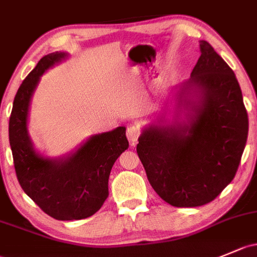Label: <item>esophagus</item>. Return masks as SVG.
Wrapping results in <instances>:
<instances>
[{
  "mask_svg": "<svg viewBox=\"0 0 257 257\" xmlns=\"http://www.w3.org/2000/svg\"><path fill=\"white\" fill-rule=\"evenodd\" d=\"M140 136V128L136 124H132V125L128 126V129H126V138H128L129 142L132 143V144H136L138 138Z\"/></svg>",
  "mask_w": 257,
  "mask_h": 257,
  "instance_id": "1",
  "label": "esophagus"
}]
</instances>
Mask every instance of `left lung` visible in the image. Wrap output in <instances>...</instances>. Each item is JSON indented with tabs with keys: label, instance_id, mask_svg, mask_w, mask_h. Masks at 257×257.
<instances>
[{
	"label": "left lung",
	"instance_id": "left-lung-1",
	"mask_svg": "<svg viewBox=\"0 0 257 257\" xmlns=\"http://www.w3.org/2000/svg\"><path fill=\"white\" fill-rule=\"evenodd\" d=\"M191 79L180 86L183 120L143 129L137 153L151 187L174 207L212 202L235 176L249 119L235 74L206 40Z\"/></svg>",
	"mask_w": 257,
	"mask_h": 257
}]
</instances>
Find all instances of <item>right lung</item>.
I'll return each mask as SVG.
<instances>
[{
  "mask_svg": "<svg viewBox=\"0 0 257 257\" xmlns=\"http://www.w3.org/2000/svg\"><path fill=\"white\" fill-rule=\"evenodd\" d=\"M67 56L51 53L39 60L18 88L10 117V145L18 182L48 215L58 220H79L93 215L108 197V178L119 155L128 149L125 126L92 136L75 153L44 158L28 134V112L40 76Z\"/></svg>",
  "mask_w": 257,
  "mask_h": 257,
  "instance_id": "add662e5",
  "label": "right lung"
}]
</instances>
